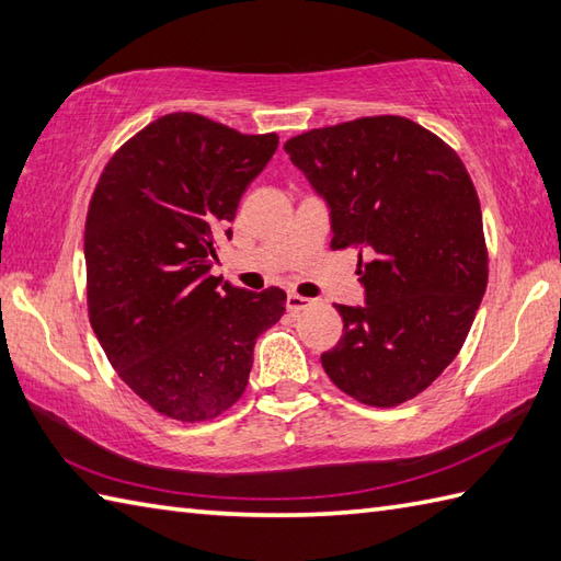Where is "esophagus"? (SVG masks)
Wrapping results in <instances>:
<instances>
[{"label": "esophagus", "instance_id": "obj_1", "mask_svg": "<svg viewBox=\"0 0 561 561\" xmlns=\"http://www.w3.org/2000/svg\"><path fill=\"white\" fill-rule=\"evenodd\" d=\"M312 305H314V300H309V297H302V295H295V293H290L288 295V302H285V307H288L290 314L302 312V309L312 307Z\"/></svg>", "mask_w": 561, "mask_h": 561}]
</instances>
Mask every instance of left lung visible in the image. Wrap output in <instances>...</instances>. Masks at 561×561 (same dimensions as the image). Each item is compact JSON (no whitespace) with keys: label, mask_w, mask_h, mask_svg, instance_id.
Masks as SVG:
<instances>
[{"label":"left lung","mask_w":561,"mask_h":561,"mask_svg":"<svg viewBox=\"0 0 561 561\" xmlns=\"http://www.w3.org/2000/svg\"><path fill=\"white\" fill-rule=\"evenodd\" d=\"M283 148L327 198L331 249L359 252L367 305H335L343 335L321 355L323 371L359 403L401 405L451 365L488 288L480 198L463 160L398 115L309 129Z\"/></svg>","instance_id":"obj_1"}]
</instances>
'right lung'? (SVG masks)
Wrapping results in <instances>:
<instances>
[{"mask_svg": "<svg viewBox=\"0 0 561 561\" xmlns=\"http://www.w3.org/2000/svg\"><path fill=\"white\" fill-rule=\"evenodd\" d=\"M278 148L194 112L158 117L107 160L83 232L91 327L119 379L156 413L204 422L247 389L254 343L285 293L210 276L240 198Z\"/></svg>", "mask_w": 561, "mask_h": 561, "instance_id": "add662e5", "label": "right lung"}]
</instances>
